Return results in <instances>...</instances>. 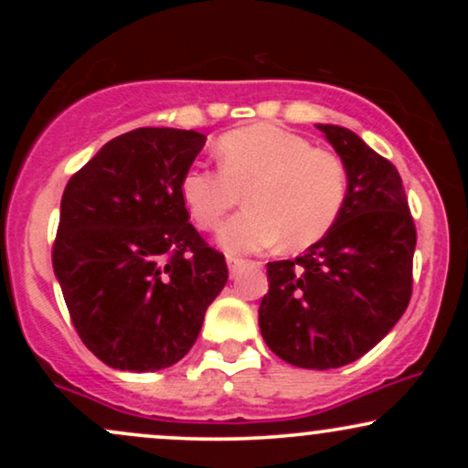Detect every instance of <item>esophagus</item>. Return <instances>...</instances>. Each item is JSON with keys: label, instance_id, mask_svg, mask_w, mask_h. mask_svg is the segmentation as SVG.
<instances>
[{"label": "esophagus", "instance_id": "34e87169", "mask_svg": "<svg viewBox=\"0 0 468 468\" xmlns=\"http://www.w3.org/2000/svg\"><path fill=\"white\" fill-rule=\"evenodd\" d=\"M227 264H229V271H230V275H235V272H238L239 268L244 266V260H239V257H233V255H229V257H227Z\"/></svg>", "mask_w": 468, "mask_h": 468}]
</instances>
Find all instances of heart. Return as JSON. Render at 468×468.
I'll return each instance as SVG.
<instances>
[{
    "instance_id": "1",
    "label": "heart",
    "mask_w": 468,
    "mask_h": 468,
    "mask_svg": "<svg viewBox=\"0 0 468 468\" xmlns=\"http://www.w3.org/2000/svg\"><path fill=\"white\" fill-rule=\"evenodd\" d=\"M219 169L189 166L180 197L197 227L213 230L246 191L249 208L219 230L230 252L314 244L336 222L347 193L346 166L303 136L277 125L241 127L218 143Z\"/></svg>"
}]
</instances>
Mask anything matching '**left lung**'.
<instances>
[{"instance_id":"8db88e82","label":"left lung","mask_w":468,"mask_h":468,"mask_svg":"<svg viewBox=\"0 0 468 468\" xmlns=\"http://www.w3.org/2000/svg\"><path fill=\"white\" fill-rule=\"evenodd\" d=\"M314 127L346 166V204L302 257L268 264L260 330L286 363L332 369L372 350L410 305L416 227L389 160L347 127Z\"/></svg>"}]
</instances>
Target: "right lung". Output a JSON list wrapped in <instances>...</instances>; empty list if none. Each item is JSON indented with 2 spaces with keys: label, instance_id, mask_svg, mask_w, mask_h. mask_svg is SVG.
Segmentation results:
<instances>
[{
  "label": "right lung",
  "instance_id": "obj_1",
  "mask_svg": "<svg viewBox=\"0 0 468 468\" xmlns=\"http://www.w3.org/2000/svg\"><path fill=\"white\" fill-rule=\"evenodd\" d=\"M204 143L193 130L127 132L63 191L52 266L80 341L110 367L178 363L227 286L224 255L189 224L180 197Z\"/></svg>",
  "mask_w": 468,
  "mask_h": 468
}]
</instances>
